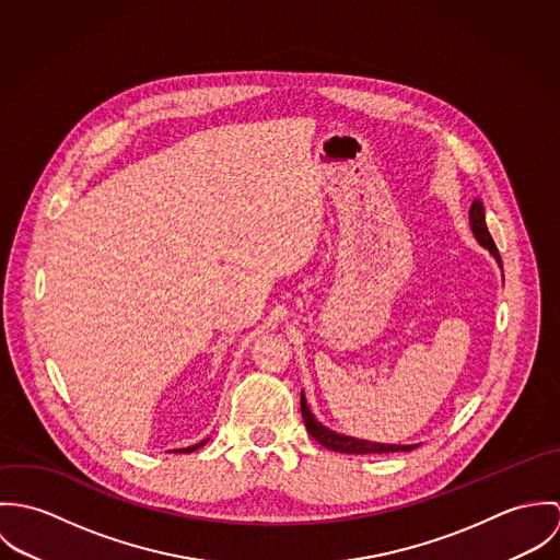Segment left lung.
Listing matches in <instances>:
<instances>
[{"label": "left lung", "mask_w": 560, "mask_h": 560, "mask_svg": "<svg viewBox=\"0 0 560 560\" xmlns=\"http://www.w3.org/2000/svg\"><path fill=\"white\" fill-rule=\"evenodd\" d=\"M470 226H472V233L475 237L479 240L480 245H485L498 260V247L491 240L489 231H487V224H485V209L480 205L479 200L472 202V209H470ZM302 418H304V424L308 429V433L319 442L320 446L329 448V451H336V453H347V455H371V453H409L413 451L416 446H397V444H375V442H366V440H355V438H347V435H338L329 429H325L320 422L315 420V416L311 413L306 399L302 395Z\"/></svg>", "instance_id": "left-lung-1"}]
</instances>
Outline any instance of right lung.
Masks as SVG:
<instances>
[{
    "label": "right lung",
    "instance_id": "right-lung-1",
    "mask_svg": "<svg viewBox=\"0 0 560 560\" xmlns=\"http://www.w3.org/2000/svg\"><path fill=\"white\" fill-rule=\"evenodd\" d=\"M198 446H191V448H183V451H178V453H191V451H196Z\"/></svg>",
    "mask_w": 560,
    "mask_h": 560
}]
</instances>
